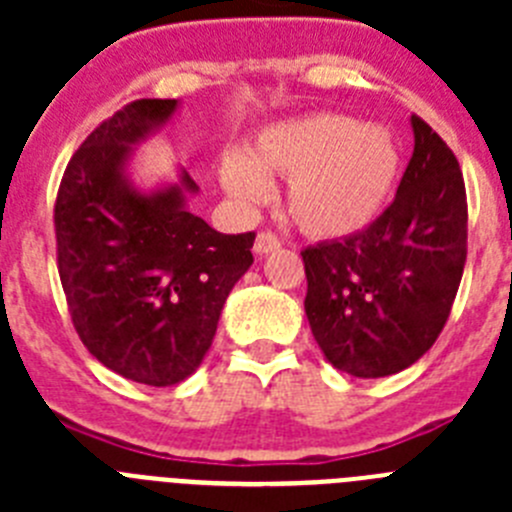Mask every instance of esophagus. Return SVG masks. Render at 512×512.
<instances>
[{"instance_id": "1", "label": "esophagus", "mask_w": 512, "mask_h": 512, "mask_svg": "<svg viewBox=\"0 0 512 512\" xmlns=\"http://www.w3.org/2000/svg\"><path fill=\"white\" fill-rule=\"evenodd\" d=\"M279 246H282V241H279L277 235L271 233V230H261V233L256 235V243H253V251L259 253V256H264V253L277 251Z\"/></svg>"}]
</instances>
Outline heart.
<instances>
[{"instance_id": "b5f03b06", "label": "heart", "mask_w": 512, "mask_h": 512, "mask_svg": "<svg viewBox=\"0 0 512 512\" xmlns=\"http://www.w3.org/2000/svg\"><path fill=\"white\" fill-rule=\"evenodd\" d=\"M400 174V148L377 125L343 115H310L266 130L251 153L220 166L225 192L259 205L269 176L287 182V212L305 233L341 238L364 230L384 210Z\"/></svg>"}]
</instances>
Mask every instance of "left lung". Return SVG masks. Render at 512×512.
Instances as JSON below:
<instances>
[{
	"label": "left lung",
	"instance_id": "8db88e82",
	"mask_svg": "<svg viewBox=\"0 0 512 512\" xmlns=\"http://www.w3.org/2000/svg\"><path fill=\"white\" fill-rule=\"evenodd\" d=\"M415 148L372 225L302 251L310 330L361 379L408 369L441 336L467 264V189L454 151L413 115Z\"/></svg>",
	"mask_w": 512,
	"mask_h": 512
}]
</instances>
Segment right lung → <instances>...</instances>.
Listing matches in <instances>:
<instances>
[{
    "label": "right lung",
    "mask_w": 512,
    "mask_h": 512,
    "mask_svg": "<svg viewBox=\"0 0 512 512\" xmlns=\"http://www.w3.org/2000/svg\"><path fill=\"white\" fill-rule=\"evenodd\" d=\"M176 110L135 99L87 135L53 207L56 261L71 323L107 369L171 387L202 364L230 289L253 264L256 233L225 235L184 207L182 184L140 194L125 179L130 146Z\"/></svg>",
    "instance_id": "1"
}]
</instances>
